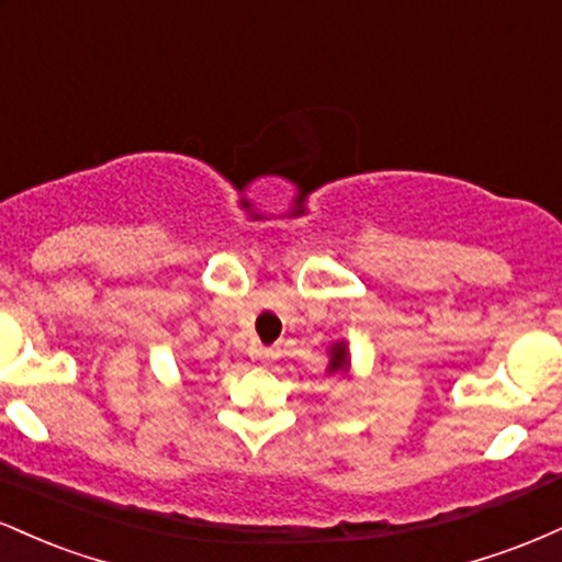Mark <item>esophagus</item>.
Returning <instances> with one entry per match:
<instances>
[{
	"label": "esophagus",
	"instance_id": "34e87169",
	"mask_svg": "<svg viewBox=\"0 0 562 562\" xmlns=\"http://www.w3.org/2000/svg\"><path fill=\"white\" fill-rule=\"evenodd\" d=\"M277 353H280V351H277V348H267V346H259V348H256V359H261L263 364L274 362Z\"/></svg>",
	"mask_w": 562,
	"mask_h": 562
}]
</instances>
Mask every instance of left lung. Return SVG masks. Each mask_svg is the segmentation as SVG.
<instances>
[{
	"mask_svg": "<svg viewBox=\"0 0 562 562\" xmlns=\"http://www.w3.org/2000/svg\"><path fill=\"white\" fill-rule=\"evenodd\" d=\"M348 372V346L340 344L330 346V364H327V375H346Z\"/></svg>",
	"mask_w": 562,
	"mask_h": 562,
	"instance_id": "1",
	"label": "left lung"
}]
</instances>
